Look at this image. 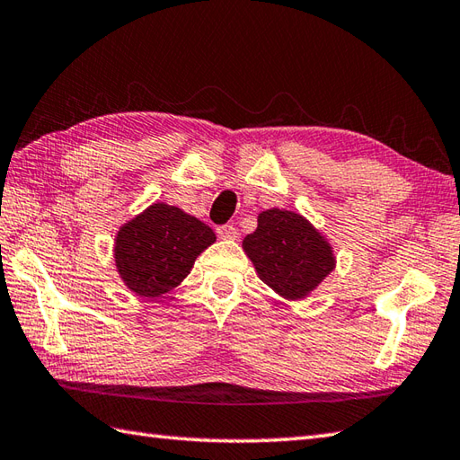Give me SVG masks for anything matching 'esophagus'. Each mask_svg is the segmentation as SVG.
Listing matches in <instances>:
<instances>
[{
    "instance_id": "esophagus-1",
    "label": "esophagus",
    "mask_w": 460,
    "mask_h": 460,
    "mask_svg": "<svg viewBox=\"0 0 460 460\" xmlns=\"http://www.w3.org/2000/svg\"><path fill=\"white\" fill-rule=\"evenodd\" d=\"M217 235L221 237V239H235L237 235H239V231H237V227L235 225H219L217 227Z\"/></svg>"
}]
</instances>
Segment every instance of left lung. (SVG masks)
<instances>
[{"mask_svg": "<svg viewBox=\"0 0 460 460\" xmlns=\"http://www.w3.org/2000/svg\"><path fill=\"white\" fill-rule=\"evenodd\" d=\"M243 249L261 281L291 301L307 296L335 267L325 237L293 211L259 213L257 229L243 239Z\"/></svg>", "mask_w": 460, "mask_h": 460, "instance_id": "left-lung-1", "label": "left lung"}]
</instances>
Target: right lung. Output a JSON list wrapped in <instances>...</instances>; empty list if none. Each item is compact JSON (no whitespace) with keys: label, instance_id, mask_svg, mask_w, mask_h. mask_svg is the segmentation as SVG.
Segmentation results:
<instances>
[{"label":"right lung","instance_id":"right-lung-1","mask_svg":"<svg viewBox=\"0 0 460 460\" xmlns=\"http://www.w3.org/2000/svg\"><path fill=\"white\" fill-rule=\"evenodd\" d=\"M211 243L209 225L179 207L153 203L117 233L115 265L128 289L155 299L183 281Z\"/></svg>","mask_w":460,"mask_h":460}]
</instances>
